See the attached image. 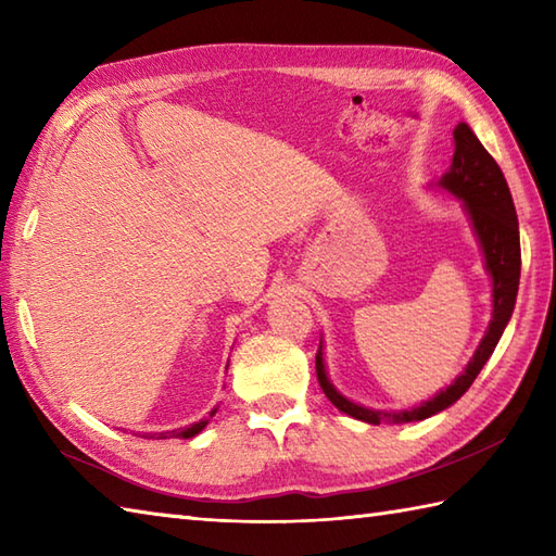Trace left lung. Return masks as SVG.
Here are the masks:
<instances>
[{
	"instance_id": "1",
	"label": "left lung",
	"mask_w": 556,
	"mask_h": 556,
	"mask_svg": "<svg viewBox=\"0 0 556 556\" xmlns=\"http://www.w3.org/2000/svg\"><path fill=\"white\" fill-rule=\"evenodd\" d=\"M454 160L452 169H448L440 186L446 191H452L466 203V210L473 222V229L478 233V241L485 253V265L492 275V320L485 337H482L476 356L470 358L468 368L456 377L454 384H448L444 392L437 394L434 399L425 401V404L410 408V410H372L353 404L346 396H341L332 382L327 380L325 363H323V344L315 353V372L317 382H320L325 396L332 404L344 410L346 416L380 425V422H413L425 420L448 408L468 392V387L473 384L476 377L480 375L482 365L492 356L494 346L504 332L506 323L514 313L516 293H518V279H521V243H518V219L516 207L506 186L504 174L500 164L492 160L490 152L482 148L476 134L470 131L468 124H458L454 128Z\"/></svg>"
}]
</instances>
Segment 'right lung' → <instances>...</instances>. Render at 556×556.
I'll list each match as a JSON object with an SVG mask.
<instances>
[{
  "instance_id": "right-lung-1",
  "label": "right lung",
  "mask_w": 556,
  "mask_h": 556,
  "mask_svg": "<svg viewBox=\"0 0 556 556\" xmlns=\"http://www.w3.org/2000/svg\"><path fill=\"white\" fill-rule=\"evenodd\" d=\"M217 408L210 413V418L215 416ZM207 425V420H200V422H193L191 428H181V430H172V432H160V434H143L146 440H167V437H184V440H188V437H195L200 430H203Z\"/></svg>"
}]
</instances>
